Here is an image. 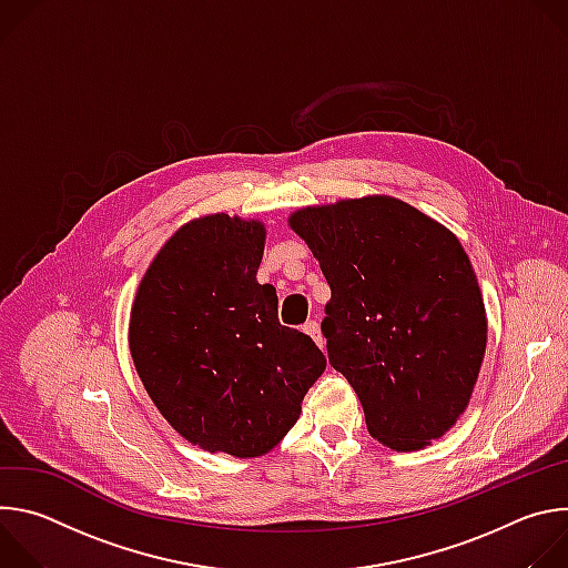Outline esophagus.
<instances>
[{
  "label": "esophagus",
  "mask_w": 568,
  "mask_h": 568,
  "mask_svg": "<svg viewBox=\"0 0 568 568\" xmlns=\"http://www.w3.org/2000/svg\"><path fill=\"white\" fill-rule=\"evenodd\" d=\"M303 333H305V335H310L318 348L326 346V339H323V335H321V326H318L316 321H307L305 326H303Z\"/></svg>",
  "instance_id": "obj_1"
}]
</instances>
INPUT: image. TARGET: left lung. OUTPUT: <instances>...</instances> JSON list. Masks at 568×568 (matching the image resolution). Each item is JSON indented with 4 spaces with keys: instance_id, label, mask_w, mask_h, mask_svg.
Masks as SVG:
<instances>
[{
    "instance_id": "obj_1",
    "label": "left lung",
    "mask_w": 568,
    "mask_h": 568,
    "mask_svg": "<svg viewBox=\"0 0 568 568\" xmlns=\"http://www.w3.org/2000/svg\"><path fill=\"white\" fill-rule=\"evenodd\" d=\"M287 224L331 285L321 333L368 434L395 452L432 445L465 414L488 344L458 237L390 195L303 206Z\"/></svg>"
}]
</instances>
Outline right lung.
<instances>
[{"label":"right lung","mask_w":568,"mask_h":568,"mask_svg":"<svg viewBox=\"0 0 568 568\" xmlns=\"http://www.w3.org/2000/svg\"><path fill=\"white\" fill-rule=\"evenodd\" d=\"M261 220L209 213L180 226L145 270L130 312V353L159 414L204 452H272L326 371L314 342L281 326L256 272Z\"/></svg>","instance_id":"1"}]
</instances>
